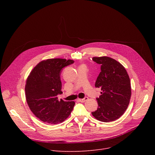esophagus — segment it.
Returning a JSON list of instances; mask_svg holds the SVG:
<instances>
[{
    "label": "esophagus",
    "instance_id": "34e87169",
    "mask_svg": "<svg viewBox=\"0 0 155 155\" xmlns=\"http://www.w3.org/2000/svg\"><path fill=\"white\" fill-rule=\"evenodd\" d=\"M88 99V98L87 97H85V98H84V99H78V101H80V102H84L85 101H87Z\"/></svg>",
    "mask_w": 155,
    "mask_h": 155
}]
</instances>
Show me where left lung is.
Instances as JSON below:
<instances>
[{
    "mask_svg": "<svg viewBox=\"0 0 155 155\" xmlns=\"http://www.w3.org/2000/svg\"><path fill=\"white\" fill-rule=\"evenodd\" d=\"M101 65L95 86L102 92L97 98L98 108L92 116L104 123L114 121L127 109L131 96L130 79L125 68L116 60L107 56L93 57Z\"/></svg>",
    "mask_w": 155,
    "mask_h": 155,
    "instance_id": "8db88e82",
    "label": "left lung"
}]
</instances>
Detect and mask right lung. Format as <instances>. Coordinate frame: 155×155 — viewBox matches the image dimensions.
I'll list each match as a JSON object with an SVG mask.
<instances>
[{
	"label": "right lung",
	"mask_w": 155,
	"mask_h": 155,
	"mask_svg": "<svg viewBox=\"0 0 155 155\" xmlns=\"http://www.w3.org/2000/svg\"><path fill=\"white\" fill-rule=\"evenodd\" d=\"M74 63L71 60L53 58L39 62L31 71L25 86L26 98L32 112L44 123L56 124L71 114L75 102L58 101L61 94L60 74L63 68Z\"/></svg>",
	"instance_id": "1"
}]
</instances>
